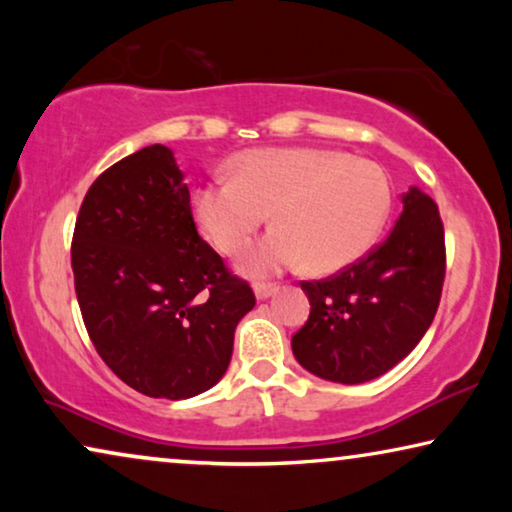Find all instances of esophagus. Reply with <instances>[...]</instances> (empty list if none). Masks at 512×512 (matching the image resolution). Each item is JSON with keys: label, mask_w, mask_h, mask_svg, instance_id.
<instances>
[{"label": "esophagus", "mask_w": 512, "mask_h": 512, "mask_svg": "<svg viewBox=\"0 0 512 512\" xmlns=\"http://www.w3.org/2000/svg\"><path fill=\"white\" fill-rule=\"evenodd\" d=\"M254 293H256V300H268L270 296H275V293H277V286L256 284V286H254Z\"/></svg>", "instance_id": "1"}]
</instances>
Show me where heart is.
<instances>
[{"label": "heart", "instance_id": "1", "mask_svg": "<svg viewBox=\"0 0 512 512\" xmlns=\"http://www.w3.org/2000/svg\"><path fill=\"white\" fill-rule=\"evenodd\" d=\"M391 209L384 172L366 160L324 149H258L240 156L233 181H209L193 195L202 233L221 254L244 249L265 216L272 233L242 256L249 277L305 268L338 272L380 237Z\"/></svg>", "mask_w": 512, "mask_h": 512}]
</instances>
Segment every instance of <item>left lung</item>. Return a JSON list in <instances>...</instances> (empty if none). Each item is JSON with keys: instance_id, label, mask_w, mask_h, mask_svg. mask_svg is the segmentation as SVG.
<instances>
[{"instance_id": "left-lung-1", "label": "left lung", "mask_w": 512, "mask_h": 512, "mask_svg": "<svg viewBox=\"0 0 512 512\" xmlns=\"http://www.w3.org/2000/svg\"><path fill=\"white\" fill-rule=\"evenodd\" d=\"M382 244L324 282H303L310 319L291 338L296 361L328 382L363 384L403 361L436 317L445 279L438 207L410 186Z\"/></svg>"}]
</instances>
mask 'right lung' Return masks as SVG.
<instances>
[{"label":"right lung","mask_w":512,"mask_h":512,"mask_svg":"<svg viewBox=\"0 0 512 512\" xmlns=\"http://www.w3.org/2000/svg\"><path fill=\"white\" fill-rule=\"evenodd\" d=\"M76 298L104 363L139 394L184 401L226 375L249 284L202 240L172 149L118 160L83 198L72 242Z\"/></svg>","instance_id":"obj_1"}]
</instances>
